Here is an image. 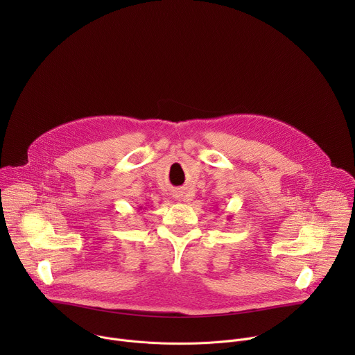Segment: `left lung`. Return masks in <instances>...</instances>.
<instances>
[{
    "mask_svg": "<svg viewBox=\"0 0 355 355\" xmlns=\"http://www.w3.org/2000/svg\"><path fill=\"white\" fill-rule=\"evenodd\" d=\"M227 218H232V216H227Z\"/></svg>",
    "mask_w": 355,
    "mask_h": 355,
    "instance_id": "1",
    "label": "left lung"
}]
</instances>
